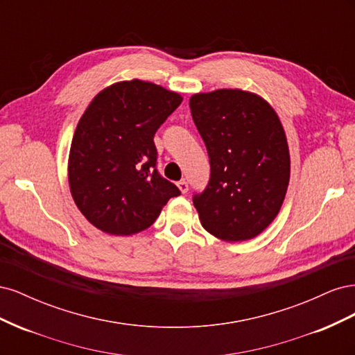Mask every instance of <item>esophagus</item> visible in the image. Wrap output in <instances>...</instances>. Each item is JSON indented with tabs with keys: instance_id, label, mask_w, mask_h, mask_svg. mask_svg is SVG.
I'll list each match as a JSON object with an SVG mask.
<instances>
[{
	"instance_id": "obj_1",
	"label": "esophagus",
	"mask_w": 355,
	"mask_h": 355,
	"mask_svg": "<svg viewBox=\"0 0 355 355\" xmlns=\"http://www.w3.org/2000/svg\"><path fill=\"white\" fill-rule=\"evenodd\" d=\"M176 185H178V188L180 189L182 194H187L188 189H189V185H188V182H187V180H179Z\"/></svg>"
}]
</instances>
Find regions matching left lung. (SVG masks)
<instances>
[{
    "instance_id": "left-lung-1",
    "label": "left lung",
    "mask_w": 355,
    "mask_h": 355,
    "mask_svg": "<svg viewBox=\"0 0 355 355\" xmlns=\"http://www.w3.org/2000/svg\"><path fill=\"white\" fill-rule=\"evenodd\" d=\"M189 108L210 161L209 184L192 197L201 225L225 241L250 240L274 220L286 197L283 125L262 98L243 90L194 94Z\"/></svg>"
}]
</instances>
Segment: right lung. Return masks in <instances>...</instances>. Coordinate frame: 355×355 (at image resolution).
Listing matches in <instances>:
<instances>
[{
	"mask_svg": "<svg viewBox=\"0 0 355 355\" xmlns=\"http://www.w3.org/2000/svg\"><path fill=\"white\" fill-rule=\"evenodd\" d=\"M178 93L153 83L123 81L101 92L75 128L69 188L96 228L132 235L155 222L179 188L159 175L155 132L180 105Z\"/></svg>",
	"mask_w": 355,
	"mask_h": 355,
	"instance_id": "add662e5",
	"label": "right lung"
}]
</instances>
